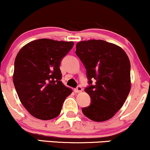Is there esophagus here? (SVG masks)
Here are the masks:
<instances>
[{
  "instance_id": "obj_1",
  "label": "esophagus",
  "mask_w": 150,
  "mask_h": 150,
  "mask_svg": "<svg viewBox=\"0 0 150 150\" xmlns=\"http://www.w3.org/2000/svg\"><path fill=\"white\" fill-rule=\"evenodd\" d=\"M74 91H75V93H80V92H82V86H80V85H78L76 88H75V89H74Z\"/></svg>"
}]
</instances>
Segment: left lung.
<instances>
[{"instance_id":"8db88e82","label":"left lung","mask_w":150,"mask_h":150,"mask_svg":"<svg viewBox=\"0 0 150 150\" xmlns=\"http://www.w3.org/2000/svg\"><path fill=\"white\" fill-rule=\"evenodd\" d=\"M75 54L86 69L89 85L84 91L91 98V104L82 109L83 114L95 122L110 120L130 92L129 57L119 46L101 40L77 42Z\"/></svg>"}]
</instances>
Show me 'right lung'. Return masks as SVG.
<instances>
[{
	"label": "right lung",
	"mask_w": 150,
	"mask_h": 150,
	"mask_svg": "<svg viewBox=\"0 0 150 150\" xmlns=\"http://www.w3.org/2000/svg\"><path fill=\"white\" fill-rule=\"evenodd\" d=\"M73 42L39 39L23 46L14 61L13 83L19 100L30 115L50 120L60 114L71 93L64 85L60 67Z\"/></svg>",
	"instance_id": "obj_1"
}]
</instances>
